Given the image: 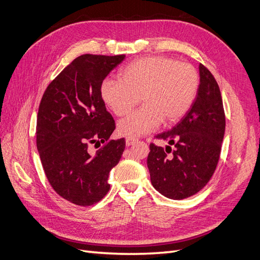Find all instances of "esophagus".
I'll list each match as a JSON object with an SVG mask.
<instances>
[{
    "label": "esophagus",
    "instance_id": "obj_1",
    "mask_svg": "<svg viewBox=\"0 0 260 260\" xmlns=\"http://www.w3.org/2000/svg\"><path fill=\"white\" fill-rule=\"evenodd\" d=\"M137 142H138V139H136V138L128 137L127 139H125V145H127V146H131V145H133V144L137 143Z\"/></svg>",
    "mask_w": 260,
    "mask_h": 260
}]
</instances>
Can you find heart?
<instances>
[{"label":"heart","mask_w":260,"mask_h":260,"mask_svg":"<svg viewBox=\"0 0 260 260\" xmlns=\"http://www.w3.org/2000/svg\"><path fill=\"white\" fill-rule=\"evenodd\" d=\"M196 69L187 62L165 56L137 59L125 66L120 80L106 78L100 94L116 116H123L135 107L139 98L142 107L118 122L121 135L136 138L155 130L164 122L179 121L192 107L199 92Z\"/></svg>","instance_id":"heart-1"}]
</instances>
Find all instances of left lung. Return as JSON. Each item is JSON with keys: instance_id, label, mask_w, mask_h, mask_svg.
Listing matches in <instances>:
<instances>
[{"instance_id": "8db88e82", "label": "left lung", "mask_w": 260, "mask_h": 260, "mask_svg": "<svg viewBox=\"0 0 260 260\" xmlns=\"http://www.w3.org/2000/svg\"><path fill=\"white\" fill-rule=\"evenodd\" d=\"M225 116L219 85L200 64L199 92L192 107L170 131L155 138L168 141L166 149L149 144L147 167L153 186L171 200L200 192L214 175L221 152ZM170 145L175 146L171 156Z\"/></svg>"}]
</instances>
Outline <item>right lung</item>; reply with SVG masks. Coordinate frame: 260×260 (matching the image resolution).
<instances>
[{"mask_svg":"<svg viewBox=\"0 0 260 260\" xmlns=\"http://www.w3.org/2000/svg\"><path fill=\"white\" fill-rule=\"evenodd\" d=\"M125 55L84 54L46 88L37 119V147L50 184L62 199L91 206L109 191L108 176L119 162L124 139L109 140L113 116L101 98L102 81ZM103 144L95 155L88 146Z\"/></svg>","mask_w":260,"mask_h":260,"instance_id":"right-lung-1","label":"right lung"}]
</instances>
